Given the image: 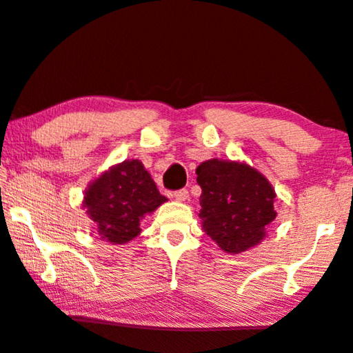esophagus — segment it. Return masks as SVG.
I'll return each instance as SVG.
<instances>
[{"label": "esophagus", "mask_w": 353, "mask_h": 353, "mask_svg": "<svg viewBox=\"0 0 353 353\" xmlns=\"http://www.w3.org/2000/svg\"><path fill=\"white\" fill-rule=\"evenodd\" d=\"M171 196H172V199H176L177 201H184V200L189 199V190H187V189L176 190V192H172Z\"/></svg>", "instance_id": "obj_1"}]
</instances>
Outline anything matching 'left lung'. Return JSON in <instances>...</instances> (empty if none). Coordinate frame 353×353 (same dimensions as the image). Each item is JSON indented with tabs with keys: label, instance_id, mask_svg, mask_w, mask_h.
<instances>
[{
	"label": "left lung",
	"instance_id": "obj_1",
	"mask_svg": "<svg viewBox=\"0 0 353 353\" xmlns=\"http://www.w3.org/2000/svg\"><path fill=\"white\" fill-rule=\"evenodd\" d=\"M196 182L203 229L224 252H245L265 237L276 218V194L266 177L248 164L208 159L196 168Z\"/></svg>",
	"mask_w": 353,
	"mask_h": 353
}]
</instances>
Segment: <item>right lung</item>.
Masks as SVG:
<instances>
[{
    "label": "right lung",
    "instance_id": "right-lung-1",
    "mask_svg": "<svg viewBox=\"0 0 353 353\" xmlns=\"http://www.w3.org/2000/svg\"><path fill=\"white\" fill-rule=\"evenodd\" d=\"M83 199L100 237L112 243L137 237L143 216L166 201L139 159L124 161L101 174L92 182Z\"/></svg>",
    "mask_w": 353,
    "mask_h": 353
}]
</instances>
